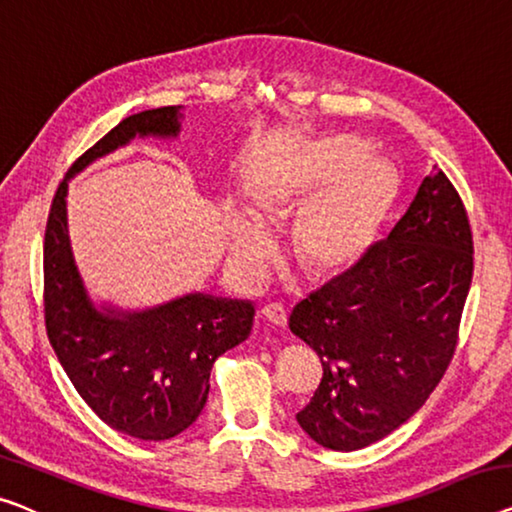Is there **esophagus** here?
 <instances>
[{
    "label": "esophagus",
    "mask_w": 512,
    "mask_h": 512,
    "mask_svg": "<svg viewBox=\"0 0 512 512\" xmlns=\"http://www.w3.org/2000/svg\"><path fill=\"white\" fill-rule=\"evenodd\" d=\"M262 315H264L266 322H271L273 326H278V329H285V324H287V312H285V308H282L280 303L264 305Z\"/></svg>",
    "instance_id": "esophagus-1"
}]
</instances>
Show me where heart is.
I'll return each mask as SVG.
<instances>
[{
    "label": "heart",
    "mask_w": 512,
    "mask_h": 512,
    "mask_svg": "<svg viewBox=\"0 0 512 512\" xmlns=\"http://www.w3.org/2000/svg\"><path fill=\"white\" fill-rule=\"evenodd\" d=\"M393 197V172L384 160L365 154L356 137H329L273 174L257 195L259 218L253 211L236 213L232 257L243 276L259 278L273 253V236L262 220L299 216L294 257L312 276H335L372 248Z\"/></svg>",
    "instance_id": "heart-1"
}]
</instances>
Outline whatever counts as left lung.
<instances>
[{"instance_id":"8db88e82","label":"left lung","mask_w":512,"mask_h":512,"mask_svg":"<svg viewBox=\"0 0 512 512\" xmlns=\"http://www.w3.org/2000/svg\"><path fill=\"white\" fill-rule=\"evenodd\" d=\"M471 276L467 211L434 170L391 234L289 315L324 368L296 414L303 432L352 453L407 423L451 363Z\"/></svg>"}]
</instances>
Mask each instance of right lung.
<instances>
[{"label":"right lung","instance_id":"add662e5","mask_svg":"<svg viewBox=\"0 0 512 512\" xmlns=\"http://www.w3.org/2000/svg\"><path fill=\"white\" fill-rule=\"evenodd\" d=\"M183 105L131 114L75 160L45 227V329L61 368L94 414L142 441L188 430L209 398L218 356L248 340L253 301L190 292L154 308L91 299L68 234V181L135 137L177 140Z\"/></svg>","mask_w":512,"mask_h":512}]
</instances>
